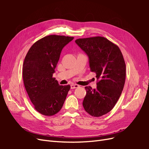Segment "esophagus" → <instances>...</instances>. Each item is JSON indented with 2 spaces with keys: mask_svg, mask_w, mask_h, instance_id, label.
Here are the masks:
<instances>
[{
  "mask_svg": "<svg viewBox=\"0 0 149 149\" xmlns=\"http://www.w3.org/2000/svg\"><path fill=\"white\" fill-rule=\"evenodd\" d=\"M79 86V85L76 84H71V89H75V88H77Z\"/></svg>",
  "mask_w": 149,
  "mask_h": 149,
  "instance_id": "esophagus-1",
  "label": "esophagus"
}]
</instances>
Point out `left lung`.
Masks as SVG:
<instances>
[{
  "instance_id": "1",
  "label": "left lung",
  "mask_w": 149,
  "mask_h": 149,
  "mask_svg": "<svg viewBox=\"0 0 149 149\" xmlns=\"http://www.w3.org/2000/svg\"><path fill=\"white\" fill-rule=\"evenodd\" d=\"M75 42L88 55L90 69L98 80L96 89L85 87L83 106L91 116H102L112 109L124 88L125 63L123 54L104 37L79 38Z\"/></svg>"
}]
</instances>
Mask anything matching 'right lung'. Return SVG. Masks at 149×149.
<instances>
[{
    "label": "right lung",
    "mask_w": 149,
    "mask_h": 149,
    "mask_svg": "<svg viewBox=\"0 0 149 149\" xmlns=\"http://www.w3.org/2000/svg\"><path fill=\"white\" fill-rule=\"evenodd\" d=\"M74 37L48 35L36 42L25 58L22 74L26 92L35 109L45 116H53L63 105L70 85L60 86L53 74L60 54Z\"/></svg>",
    "instance_id": "right-lung-1"
}]
</instances>
